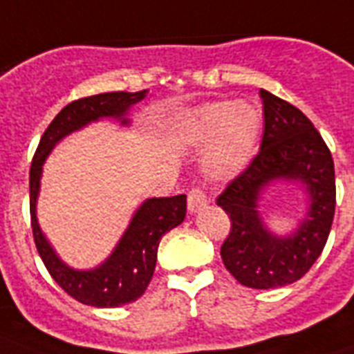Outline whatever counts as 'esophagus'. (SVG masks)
<instances>
[{"label": "esophagus", "mask_w": 354, "mask_h": 354, "mask_svg": "<svg viewBox=\"0 0 354 354\" xmlns=\"http://www.w3.org/2000/svg\"><path fill=\"white\" fill-rule=\"evenodd\" d=\"M207 205L208 197L201 188H194V190H190V194H188V210H190V214H196V212L203 210Z\"/></svg>", "instance_id": "34e87169"}]
</instances>
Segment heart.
Wrapping results in <instances>:
<instances>
[{
	"instance_id": "1",
	"label": "heart",
	"mask_w": 354,
	"mask_h": 354,
	"mask_svg": "<svg viewBox=\"0 0 354 354\" xmlns=\"http://www.w3.org/2000/svg\"><path fill=\"white\" fill-rule=\"evenodd\" d=\"M260 134V114L249 103L214 101L188 112L177 125L185 144H208L203 166L212 179H227L242 171L253 157Z\"/></svg>"
}]
</instances>
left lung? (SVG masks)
<instances>
[{
  "label": "left lung",
  "mask_w": 354,
  "mask_h": 354,
  "mask_svg": "<svg viewBox=\"0 0 354 354\" xmlns=\"http://www.w3.org/2000/svg\"><path fill=\"white\" fill-rule=\"evenodd\" d=\"M264 136L260 153L218 197L231 218L221 259L243 286L270 290L299 281L327 243L336 207L334 162L308 118L288 101L260 90ZM277 182L299 184L309 203L294 232L277 235L265 225L259 201Z\"/></svg>",
  "instance_id": "left-lung-1"
}]
</instances>
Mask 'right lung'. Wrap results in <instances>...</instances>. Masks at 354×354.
I'll list each match as a JSON object with an SVG mask.
<instances>
[{"label":"right lung","instance_id":"add662e5","mask_svg":"<svg viewBox=\"0 0 354 354\" xmlns=\"http://www.w3.org/2000/svg\"><path fill=\"white\" fill-rule=\"evenodd\" d=\"M149 90L142 92H109L72 101L55 116L40 138L29 171V199H31V227L38 254L49 275L66 294L79 303L97 308H114L127 305L144 295L157 266L160 238L185 221L186 196L151 197L142 203L129 221L127 229L118 240L116 248L100 266L92 270H75L60 259L49 243L37 218V201L46 158L55 146L68 134L81 131L100 120H116L129 125L131 106L146 100Z\"/></svg>","mask_w":354,"mask_h":354}]
</instances>
